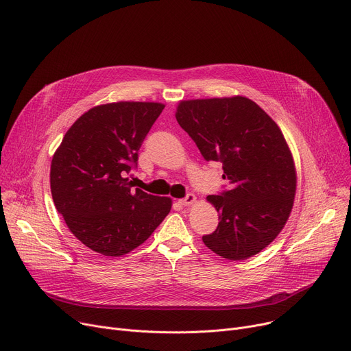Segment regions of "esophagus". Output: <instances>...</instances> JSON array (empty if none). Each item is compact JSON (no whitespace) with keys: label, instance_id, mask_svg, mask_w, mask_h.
Masks as SVG:
<instances>
[{"label":"esophagus","instance_id":"obj_1","mask_svg":"<svg viewBox=\"0 0 351 351\" xmlns=\"http://www.w3.org/2000/svg\"><path fill=\"white\" fill-rule=\"evenodd\" d=\"M195 200H196V196L192 195V193H189V195H186L183 199H179L178 202H179V204H182V206H189V204L195 203Z\"/></svg>","mask_w":351,"mask_h":351}]
</instances>
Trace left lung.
<instances>
[{"label": "left lung", "instance_id": "8db88e82", "mask_svg": "<svg viewBox=\"0 0 351 351\" xmlns=\"http://www.w3.org/2000/svg\"><path fill=\"white\" fill-rule=\"evenodd\" d=\"M176 120L206 160L223 163L230 186L207 196L220 223L203 243L223 258H250L275 240L293 206L296 173L281 130L241 96L182 101Z\"/></svg>", "mask_w": 351, "mask_h": 351}]
</instances>
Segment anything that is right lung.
<instances>
[{
    "label": "right lung",
    "instance_id": "obj_1",
    "mask_svg": "<svg viewBox=\"0 0 351 351\" xmlns=\"http://www.w3.org/2000/svg\"><path fill=\"white\" fill-rule=\"evenodd\" d=\"M165 106L120 101L90 108L53 155L51 192L75 237L93 251L124 255L141 245L171 212L172 200L132 189L125 178Z\"/></svg>",
    "mask_w": 351,
    "mask_h": 351
}]
</instances>
